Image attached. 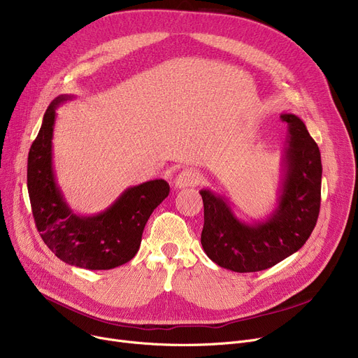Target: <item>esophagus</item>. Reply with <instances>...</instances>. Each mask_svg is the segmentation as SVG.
<instances>
[{"label":"esophagus","mask_w":358,"mask_h":358,"mask_svg":"<svg viewBox=\"0 0 358 358\" xmlns=\"http://www.w3.org/2000/svg\"><path fill=\"white\" fill-rule=\"evenodd\" d=\"M199 182H200V173L197 171V169H193V168L182 169V171L178 173V176L174 180L176 189H185V187H194Z\"/></svg>","instance_id":"obj_1"}]
</instances>
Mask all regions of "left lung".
<instances>
[{
	"instance_id": "1",
	"label": "left lung",
	"mask_w": 358,
	"mask_h": 358,
	"mask_svg": "<svg viewBox=\"0 0 358 358\" xmlns=\"http://www.w3.org/2000/svg\"><path fill=\"white\" fill-rule=\"evenodd\" d=\"M287 124L275 208L264 219H239L227 197L200 190L204 206L201 247L217 266L236 273L270 268L305 245L321 206V152L296 115L280 116Z\"/></svg>"
}]
</instances>
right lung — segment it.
Masks as SVG:
<instances>
[{
	"mask_svg": "<svg viewBox=\"0 0 358 358\" xmlns=\"http://www.w3.org/2000/svg\"><path fill=\"white\" fill-rule=\"evenodd\" d=\"M73 96L62 94L48 107L27 161V190L37 231L48 248L69 266L110 270L126 264L141 247L152 212L169 194L165 180H150L126 189L97 215L75 213L56 181L53 129L56 108Z\"/></svg>",
	"mask_w": 358,
	"mask_h": 358,
	"instance_id": "right-lung-1",
	"label": "right lung"
}]
</instances>
